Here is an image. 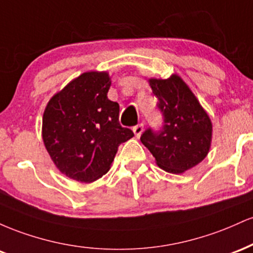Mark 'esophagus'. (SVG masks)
I'll use <instances>...</instances> for the list:
<instances>
[{"label": "esophagus", "mask_w": 253, "mask_h": 253, "mask_svg": "<svg viewBox=\"0 0 253 253\" xmlns=\"http://www.w3.org/2000/svg\"><path fill=\"white\" fill-rule=\"evenodd\" d=\"M143 130H144V125L143 124H139V125H136V126L133 127V132H134L136 138H139V136L141 135Z\"/></svg>", "instance_id": "1"}]
</instances>
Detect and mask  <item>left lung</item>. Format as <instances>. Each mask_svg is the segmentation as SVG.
I'll return each instance as SVG.
<instances>
[{"instance_id": "obj_1", "label": "left lung", "mask_w": 253, "mask_h": 253, "mask_svg": "<svg viewBox=\"0 0 253 253\" xmlns=\"http://www.w3.org/2000/svg\"><path fill=\"white\" fill-rule=\"evenodd\" d=\"M149 83L158 98L157 107L164 123L158 132L147 128L140 140L159 168L170 173H182L201 163L210 152L211 121L179 76L150 78Z\"/></svg>"}]
</instances>
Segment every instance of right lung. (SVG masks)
I'll use <instances>...</instances> for the list:
<instances>
[{
    "instance_id": "add662e5",
    "label": "right lung",
    "mask_w": 253,
    "mask_h": 253,
    "mask_svg": "<svg viewBox=\"0 0 253 253\" xmlns=\"http://www.w3.org/2000/svg\"><path fill=\"white\" fill-rule=\"evenodd\" d=\"M108 72L89 71L53 95L42 117V140L60 172L91 183L108 172L118 147L133 132L119 123L120 107L107 97Z\"/></svg>"
}]
</instances>
